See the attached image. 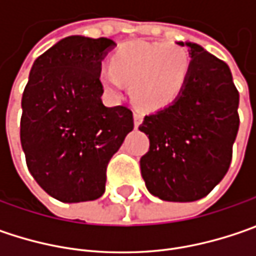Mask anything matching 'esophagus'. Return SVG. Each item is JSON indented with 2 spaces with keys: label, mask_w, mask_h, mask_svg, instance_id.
I'll list each match as a JSON object with an SVG mask.
<instances>
[{
  "label": "esophagus",
  "mask_w": 256,
  "mask_h": 256,
  "mask_svg": "<svg viewBox=\"0 0 256 256\" xmlns=\"http://www.w3.org/2000/svg\"><path fill=\"white\" fill-rule=\"evenodd\" d=\"M142 120H144V115L141 112H134V125H135V128H138L141 124H142Z\"/></svg>",
  "instance_id": "34e87169"
}]
</instances>
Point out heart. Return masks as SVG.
<instances>
[{"label": "heart", "mask_w": 256, "mask_h": 256, "mask_svg": "<svg viewBox=\"0 0 256 256\" xmlns=\"http://www.w3.org/2000/svg\"><path fill=\"white\" fill-rule=\"evenodd\" d=\"M191 56L178 45L132 41L121 45L102 66L100 80L110 92L130 84L132 101L142 110H160L174 102L188 82Z\"/></svg>", "instance_id": "heart-1"}]
</instances>
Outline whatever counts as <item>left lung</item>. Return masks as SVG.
<instances>
[{
  "label": "left lung",
  "instance_id": "8db88e82",
  "mask_svg": "<svg viewBox=\"0 0 256 256\" xmlns=\"http://www.w3.org/2000/svg\"><path fill=\"white\" fill-rule=\"evenodd\" d=\"M188 46L191 74L181 95L145 115L140 131L150 138L141 158L146 190L162 201L192 202L222 181L232 160L240 116V94L230 66L201 45Z\"/></svg>",
  "mask_w": 256,
  "mask_h": 256
}]
</instances>
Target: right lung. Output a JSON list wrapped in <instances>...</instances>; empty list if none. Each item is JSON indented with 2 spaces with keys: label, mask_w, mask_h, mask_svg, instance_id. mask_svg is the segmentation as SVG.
<instances>
[{
  "label": "right lung",
  "mask_w": 256,
  "mask_h": 256,
  "mask_svg": "<svg viewBox=\"0 0 256 256\" xmlns=\"http://www.w3.org/2000/svg\"><path fill=\"white\" fill-rule=\"evenodd\" d=\"M115 42L71 35L40 55L22 94L21 145L38 185L61 202L105 192L106 165L134 130L132 111L105 106L101 61Z\"/></svg>",
  "instance_id": "obj_1"
}]
</instances>
